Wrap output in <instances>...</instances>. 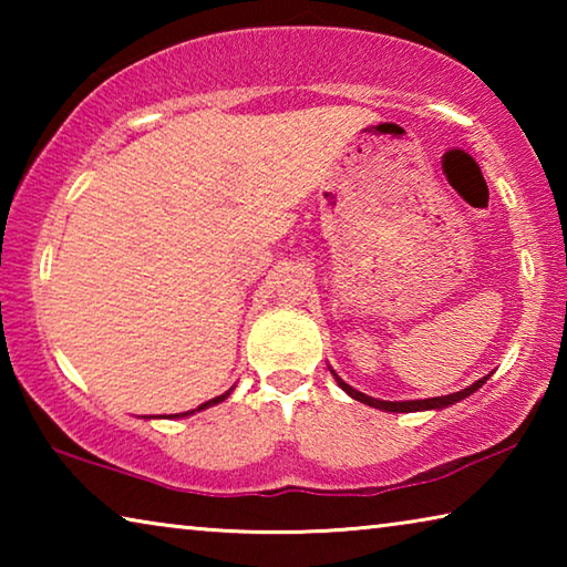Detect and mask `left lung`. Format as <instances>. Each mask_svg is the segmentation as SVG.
<instances>
[{"instance_id":"obj_1","label":"left lung","mask_w":567,"mask_h":567,"mask_svg":"<svg viewBox=\"0 0 567 567\" xmlns=\"http://www.w3.org/2000/svg\"><path fill=\"white\" fill-rule=\"evenodd\" d=\"M332 375H334V380H338V385H340L344 392H348L350 398L360 400V402H364V405H370V408L385 410V412H420V410H443V408H447V405H455V402H460V400H465L467 395H473V392H475L477 388H483V385H485V380L491 378V375H487V378H480L477 382H473V385L465 388V390H460V392H453V395H443V398H427V400L388 402V400L370 398V395H364V392H360V390L350 388L348 382H344L342 378H338V372H332Z\"/></svg>"}]
</instances>
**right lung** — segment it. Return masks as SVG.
<instances>
[{
  "instance_id": "obj_1",
  "label": "right lung",
  "mask_w": 567,
  "mask_h": 567,
  "mask_svg": "<svg viewBox=\"0 0 567 567\" xmlns=\"http://www.w3.org/2000/svg\"><path fill=\"white\" fill-rule=\"evenodd\" d=\"M229 392H233V388H229L225 395H219V398H213V400H207V402H203V405H199L197 410H205V408H213V405H217V402H223V400H227L229 398ZM187 415H195V410H187V412H177L175 417H187Z\"/></svg>"
}]
</instances>
